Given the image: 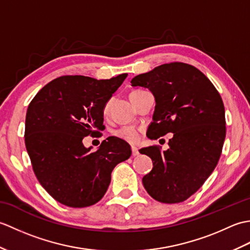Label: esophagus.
Returning a JSON list of instances; mask_svg holds the SVG:
<instances>
[{"mask_svg": "<svg viewBox=\"0 0 250 250\" xmlns=\"http://www.w3.org/2000/svg\"><path fill=\"white\" fill-rule=\"evenodd\" d=\"M139 155H140L139 148L135 147V146H132V156L135 157V156H139Z\"/></svg>", "mask_w": 250, "mask_h": 250, "instance_id": "1", "label": "esophagus"}]
</instances>
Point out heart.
<instances>
[{"label":"heart","mask_w":250,"mask_h":250,"mask_svg":"<svg viewBox=\"0 0 250 250\" xmlns=\"http://www.w3.org/2000/svg\"><path fill=\"white\" fill-rule=\"evenodd\" d=\"M108 110V104L105 105L104 107V113L106 114ZM115 135L119 139L126 141L129 143H135L137 140L140 139V132L139 129H136L133 125H126L122 126V128L115 131Z\"/></svg>","instance_id":"obj_1"}]
</instances>
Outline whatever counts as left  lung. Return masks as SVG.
<instances>
[{"instance_id":"obj_1","label":"left lung","mask_w":250,"mask_h":250,"mask_svg":"<svg viewBox=\"0 0 250 250\" xmlns=\"http://www.w3.org/2000/svg\"><path fill=\"white\" fill-rule=\"evenodd\" d=\"M131 83L147 88L155 97L147 136L156 140L173 133L167 150L158 146L140 149L153 166L143 185L162 203L187 200L213 173L221 155L226 118L220 94L203 73L182 62L159 65Z\"/></svg>"}]
</instances>
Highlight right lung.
<instances>
[{
    "instance_id": "right-lung-1",
    "label": "right lung",
    "mask_w": 250,
    "mask_h": 250,
    "mask_svg": "<svg viewBox=\"0 0 250 250\" xmlns=\"http://www.w3.org/2000/svg\"><path fill=\"white\" fill-rule=\"evenodd\" d=\"M126 76L100 81L61 76L42 88L30 103L26 151L40 184L61 204L79 208L97 203L108 188L115 167L130 158V145L119 137H107L93 152L83 144V137L105 129V105Z\"/></svg>"
}]
</instances>
